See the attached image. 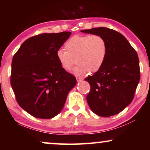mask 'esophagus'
Returning a JSON list of instances; mask_svg holds the SVG:
<instances>
[{
    "label": "esophagus",
    "mask_w": 150,
    "mask_h": 150,
    "mask_svg": "<svg viewBox=\"0 0 150 150\" xmlns=\"http://www.w3.org/2000/svg\"><path fill=\"white\" fill-rule=\"evenodd\" d=\"M76 80H77V81L78 82H81V81H83V78H81V77H80V76H77L76 77Z\"/></svg>",
    "instance_id": "1"
}]
</instances>
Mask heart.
<instances>
[{
  "label": "heart",
  "instance_id": "1",
  "mask_svg": "<svg viewBox=\"0 0 150 150\" xmlns=\"http://www.w3.org/2000/svg\"><path fill=\"white\" fill-rule=\"evenodd\" d=\"M65 48L57 51V60L66 71L70 70L76 61L73 71L76 76L100 70L108 52L107 42L99 35H75L65 42Z\"/></svg>",
  "mask_w": 150,
  "mask_h": 150
}]
</instances>
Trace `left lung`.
Instances as JSON below:
<instances>
[{"instance_id":"1","label":"left lung","mask_w":150,"mask_h":150,"mask_svg":"<svg viewBox=\"0 0 150 150\" xmlns=\"http://www.w3.org/2000/svg\"><path fill=\"white\" fill-rule=\"evenodd\" d=\"M81 32L99 35L105 39L108 52L103 65L91 76L87 101L98 115L107 117L118 114L131 103L140 80V67L136 50L125 37L106 27Z\"/></svg>"}]
</instances>
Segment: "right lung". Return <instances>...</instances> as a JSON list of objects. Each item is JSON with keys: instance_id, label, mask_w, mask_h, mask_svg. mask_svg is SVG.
I'll return each instance as SVG.
<instances>
[{"instance_id": "1", "label": "right lung", "mask_w": 150, "mask_h": 150, "mask_svg": "<svg viewBox=\"0 0 150 150\" xmlns=\"http://www.w3.org/2000/svg\"><path fill=\"white\" fill-rule=\"evenodd\" d=\"M71 32L42 33L28 38L14 54L10 83L18 104L37 118L51 119L64 106L76 84L56 57Z\"/></svg>"}]
</instances>
